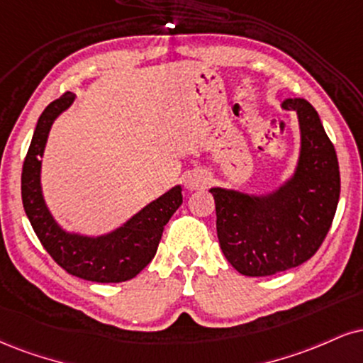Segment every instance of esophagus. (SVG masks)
Here are the masks:
<instances>
[{
	"instance_id": "1",
	"label": "esophagus",
	"mask_w": 363,
	"mask_h": 363,
	"mask_svg": "<svg viewBox=\"0 0 363 363\" xmlns=\"http://www.w3.org/2000/svg\"><path fill=\"white\" fill-rule=\"evenodd\" d=\"M209 182V177L206 174H191L189 179H187V189L196 191V189H203L206 187Z\"/></svg>"
}]
</instances>
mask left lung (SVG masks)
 I'll use <instances>...</instances> for the list:
<instances>
[{"mask_svg":"<svg viewBox=\"0 0 363 363\" xmlns=\"http://www.w3.org/2000/svg\"><path fill=\"white\" fill-rule=\"evenodd\" d=\"M298 111L301 155L294 176L267 196L213 187L216 233L226 260L248 277L274 276L311 259L328 235L340 198L333 143L306 99H286Z\"/></svg>","mask_w":363,"mask_h":363,"instance_id":"8db88e82","label":"left lung"}]
</instances>
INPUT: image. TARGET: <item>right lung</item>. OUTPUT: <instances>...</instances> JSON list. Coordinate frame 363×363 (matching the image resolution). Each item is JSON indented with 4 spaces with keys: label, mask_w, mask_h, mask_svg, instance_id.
Returning a JSON list of instances; mask_svg holds the SVG:
<instances>
[{
    "label": "right lung",
    "mask_w": 363,
    "mask_h": 363,
    "mask_svg": "<svg viewBox=\"0 0 363 363\" xmlns=\"http://www.w3.org/2000/svg\"><path fill=\"white\" fill-rule=\"evenodd\" d=\"M74 98L76 96L72 93H64L38 118L21 170V201L25 213L43 248L65 272L93 282L130 281L154 259L164 226L182 203L181 186L172 187L126 221L121 228L103 237H82L60 228L42 198L40 157L52 123L71 106Z\"/></svg>",
    "instance_id": "1"
}]
</instances>
